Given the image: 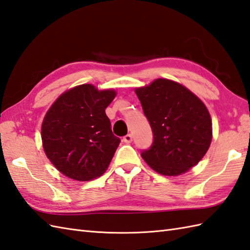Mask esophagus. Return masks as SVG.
Listing matches in <instances>:
<instances>
[{"mask_svg":"<svg viewBox=\"0 0 250 250\" xmlns=\"http://www.w3.org/2000/svg\"><path fill=\"white\" fill-rule=\"evenodd\" d=\"M123 141L125 143H130L132 141V136L131 135H126L124 138H123Z\"/></svg>","mask_w":250,"mask_h":250,"instance_id":"obj_1","label":"esophagus"}]
</instances>
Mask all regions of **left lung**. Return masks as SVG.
<instances>
[{"label":"left lung","mask_w":250,"mask_h":250,"mask_svg":"<svg viewBox=\"0 0 250 250\" xmlns=\"http://www.w3.org/2000/svg\"><path fill=\"white\" fill-rule=\"evenodd\" d=\"M152 127L154 141L141 157L157 173L184 174L207 154L213 138L204 103L179 82L158 78L135 88Z\"/></svg>","instance_id":"1"}]
</instances>
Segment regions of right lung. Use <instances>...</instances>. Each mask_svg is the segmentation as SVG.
I'll return each mask as SVG.
<instances>
[{"mask_svg": "<svg viewBox=\"0 0 250 250\" xmlns=\"http://www.w3.org/2000/svg\"><path fill=\"white\" fill-rule=\"evenodd\" d=\"M115 96L113 88L80 84L61 94L49 108L42 124V147L61 173L83 182L106 172L121 141L106 115Z\"/></svg>", "mask_w": 250, "mask_h": 250, "instance_id": "right-lung-1", "label": "right lung"}]
</instances>
